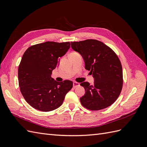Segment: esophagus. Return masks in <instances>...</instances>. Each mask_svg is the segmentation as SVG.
Listing matches in <instances>:
<instances>
[{
    "label": "esophagus",
    "instance_id": "esophagus-1",
    "mask_svg": "<svg viewBox=\"0 0 147 147\" xmlns=\"http://www.w3.org/2000/svg\"><path fill=\"white\" fill-rule=\"evenodd\" d=\"M80 86V83H78V82H74L73 83V87L74 88H77L78 86Z\"/></svg>",
    "mask_w": 147,
    "mask_h": 147
}]
</instances>
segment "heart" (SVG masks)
Instances as JSON below:
<instances>
[{
  "instance_id": "b5f03b06",
  "label": "heart",
  "mask_w": 147,
  "mask_h": 147,
  "mask_svg": "<svg viewBox=\"0 0 147 147\" xmlns=\"http://www.w3.org/2000/svg\"><path fill=\"white\" fill-rule=\"evenodd\" d=\"M74 53H77L76 52H72V53H71V54H74Z\"/></svg>"
}]
</instances>
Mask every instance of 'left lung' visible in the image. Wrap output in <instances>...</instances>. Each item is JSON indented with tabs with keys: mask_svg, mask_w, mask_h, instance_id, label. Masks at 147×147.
Returning a JSON list of instances; mask_svg holds the SVG:
<instances>
[{
	"mask_svg": "<svg viewBox=\"0 0 147 147\" xmlns=\"http://www.w3.org/2000/svg\"><path fill=\"white\" fill-rule=\"evenodd\" d=\"M71 47L82 56L85 69L94 78L93 85L88 82L80 83L86 91L80 99L82 105L88 110H99L113 104L123 83L122 65L116 53L94 39L71 42Z\"/></svg>",
	"mask_w": 147,
	"mask_h": 147,
	"instance_id": "8db88e82",
	"label": "left lung"
}]
</instances>
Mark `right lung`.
Wrapping results in <instances>:
<instances>
[{
    "instance_id": "add662e5",
    "label": "right lung",
    "mask_w": 147,
    "mask_h": 147,
    "mask_svg": "<svg viewBox=\"0 0 147 147\" xmlns=\"http://www.w3.org/2000/svg\"><path fill=\"white\" fill-rule=\"evenodd\" d=\"M70 47L69 42H46L29 47L18 67V82L21 94L33 108L50 112L62 105L73 82H57L52 78L53 69L59 65V57Z\"/></svg>"
}]
</instances>
